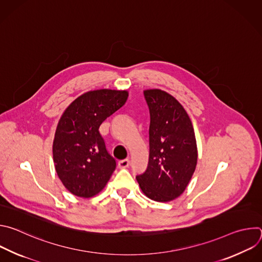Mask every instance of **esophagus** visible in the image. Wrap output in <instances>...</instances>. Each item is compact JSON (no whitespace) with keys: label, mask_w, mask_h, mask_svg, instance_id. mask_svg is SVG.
<instances>
[{"label":"esophagus","mask_w":262,"mask_h":262,"mask_svg":"<svg viewBox=\"0 0 262 262\" xmlns=\"http://www.w3.org/2000/svg\"><path fill=\"white\" fill-rule=\"evenodd\" d=\"M128 166H129V160H127V159L121 160V161L118 162V167H119L120 169H125V168H127Z\"/></svg>","instance_id":"esophagus-1"}]
</instances>
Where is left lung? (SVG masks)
Listing matches in <instances>:
<instances>
[{
  "label": "left lung",
  "instance_id": "8db88e82",
  "mask_svg": "<svg viewBox=\"0 0 262 262\" xmlns=\"http://www.w3.org/2000/svg\"><path fill=\"white\" fill-rule=\"evenodd\" d=\"M150 113L149 162L137 175L142 192L158 202L179 197L197 165V144L192 121L183 106L160 89L144 91Z\"/></svg>",
  "mask_w": 262,
  "mask_h": 262
}]
</instances>
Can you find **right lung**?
Returning a JSON list of instances; mask_svg holds the SVG:
<instances>
[{
  "instance_id": "right-lung-1",
  "label": "right lung",
  "mask_w": 262,
  "mask_h": 262,
  "mask_svg": "<svg viewBox=\"0 0 262 262\" xmlns=\"http://www.w3.org/2000/svg\"><path fill=\"white\" fill-rule=\"evenodd\" d=\"M127 91L100 89L74 99L61 116L53 143L56 172L73 195L99 193L116 169L105 148L100 124L126 101Z\"/></svg>"
}]
</instances>
